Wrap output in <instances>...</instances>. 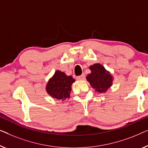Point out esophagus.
<instances>
[{"mask_svg": "<svg viewBox=\"0 0 148 148\" xmlns=\"http://www.w3.org/2000/svg\"><path fill=\"white\" fill-rule=\"evenodd\" d=\"M76 79L78 80H84L85 79V75L84 74H82L80 76H78L76 77Z\"/></svg>", "mask_w": 148, "mask_h": 148, "instance_id": "34e87169", "label": "esophagus"}]
</instances>
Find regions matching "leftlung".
I'll return each mask as SVG.
<instances>
[{
    "label": "left lung",
    "instance_id": "8db88e82",
    "mask_svg": "<svg viewBox=\"0 0 148 148\" xmlns=\"http://www.w3.org/2000/svg\"><path fill=\"white\" fill-rule=\"evenodd\" d=\"M91 73L86 77L91 86L99 92H105L111 86L113 78L101 64H95L90 67Z\"/></svg>",
    "mask_w": 148,
    "mask_h": 148
}]
</instances>
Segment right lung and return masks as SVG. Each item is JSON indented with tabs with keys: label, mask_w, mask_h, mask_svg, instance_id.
I'll use <instances>...</instances> for the list:
<instances>
[{
	"label": "right lung",
	"mask_w": 148,
	"mask_h": 148,
	"mask_svg": "<svg viewBox=\"0 0 148 148\" xmlns=\"http://www.w3.org/2000/svg\"><path fill=\"white\" fill-rule=\"evenodd\" d=\"M75 81L71 76H66L65 73L57 70L46 86L48 94L55 99L64 101L70 97L72 84Z\"/></svg>",
	"instance_id": "add662e5"
}]
</instances>
